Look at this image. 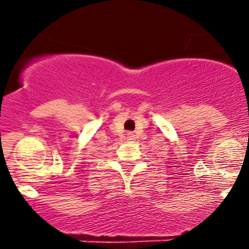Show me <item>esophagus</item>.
<instances>
[{
    "label": "esophagus",
    "mask_w": 249,
    "mask_h": 249,
    "mask_svg": "<svg viewBox=\"0 0 249 249\" xmlns=\"http://www.w3.org/2000/svg\"><path fill=\"white\" fill-rule=\"evenodd\" d=\"M132 138H133V135H132L131 132H129V133H128V140H132Z\"/></svg>",
    "instance_id": "esophagus-1"
}]
</instances>
